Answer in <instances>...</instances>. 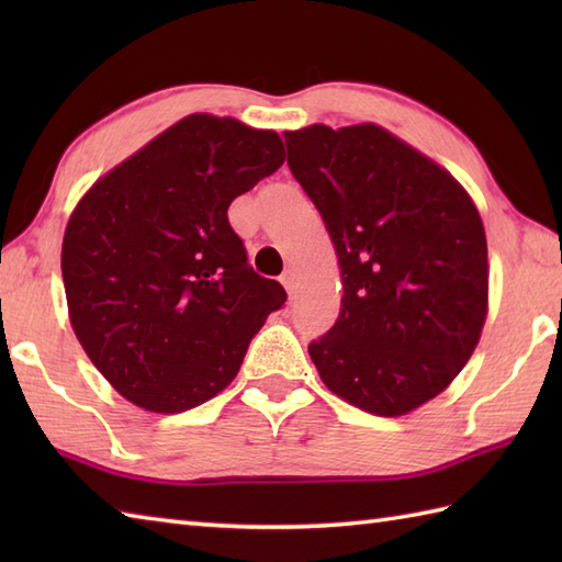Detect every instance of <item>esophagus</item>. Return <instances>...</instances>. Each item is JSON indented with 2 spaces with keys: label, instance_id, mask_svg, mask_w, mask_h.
Here are the masks:
<instances>
[{
  "label": "esophagus",
  "instance_id": "1",
  "mask_svg": "<svg viewBox=\"0 0 562 562\" xmlns=\"http://www.w3.org/2000/svg\"><path fill=\"white\" fill-rule=\"evenodd\" d=\"M280 282L284 284V290H288L290 294H294V290H296V272L290 268V270H284L282 272V278H280Z\"/></svg>",
  "mask_w": 562,
  "mask_h": 562
}]
</instances>
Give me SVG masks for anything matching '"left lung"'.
I'll return each mask as SVG.
<instances>
[{"label": "left lung", "instance_id": "left-lung-1", "mask_svg": "<svg viewBox=\"0 0 562 562\" xmlns=\"http://www.w3.org/2000/svg\"><path fill=\"white\" fill-rule=\"evenodd\" d=\"M288 164L336 246L342 300L308 345L324 384L396 417L445 391L487 314L481 214L457 178L374 123L284 133Z\"/></svg>", "mask_w": 562, "mask_h": 562}]
</instances>
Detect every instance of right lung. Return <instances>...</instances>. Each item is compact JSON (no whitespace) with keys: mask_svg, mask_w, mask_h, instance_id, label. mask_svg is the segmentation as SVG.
<instances>
[{"mask_svg":"<svg viewBox=\"0 0 562 562\" xmlns=\"http://www.w3.org/2000/svg\"><path fill=\"white\" fill-rule=\"evenodd\" d=\"M284 161L282 139L234 117L188 115L115 166L71 212L69 321L130 403L183 413L232 384L280 282L248 266L226 210Z\"/></svg>","mask_w":562,"mask_h":562,"instance_id":"obj_1","label":"right lung"}]
</instances>
